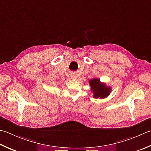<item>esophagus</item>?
<instances>
[{
    "label": "esophagus",
    "mask_w": 151,
    "mask_h": 151,
    "mask_svg": "<svg viewBox=\"0 0 151 151\" xmlns=\"http://www.w3.org/2000/svg\"><path fill=\"white\" fill-rule=\"evenodd\" d=\"M70 76H71V78L72 79H76V75H75V73H72L71 75H70Z\"/></svg>",
    "instance_id": "obj_1"
}]
</instances>
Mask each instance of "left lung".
<instances>
[{"label":"left lung","mask_w":151,"mask_h":151,"mask_svg":"<svg viewBox=\"0 0 151 151\" xmlns=\"http://www.w3.org/2000/svg\"><path fill=\"white\" fill-rule=\"evenodd\" d=\"M91 90L93 93L94 98L103 99L107 97L111 91V87L106 86L104 83H101L98 78H92L89 81Z\"/></svg>","instance_id":"8db88e82"}]
</instances>
